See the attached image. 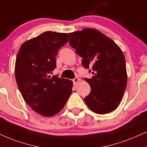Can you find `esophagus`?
<instances>
[{"mask_svg":"<svg viewBox=\"0 0 147 147\" xmlns=\"http://www.w3.org/2000/svg\"><path fill=\"white\" fill-rule=\"evenodd\" d=\"M79 78H78V77H76V78H75V79H72V81H73L74 85H77V83H78V82H79Z\"/></svg>","mask_w":147,"mask_h":147,"instance_id":"esophagus-1","label":"esophagus"}]
</instances>
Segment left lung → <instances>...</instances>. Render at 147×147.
<instances>
[{
  "label": "left lung",
  "mask_w": 147,
  "mask_h": 147,
  "mask_svg": "<svg viewBox=\"0 0 147 147\" xmlns=\"http://www.w3.org/2000/svg\"><path fill=\"white\" fill-rule=\"evenodd\" d=\"M69 44L83 58L82 65L93 77L85 78L91 92L84 98L92 111L105 114L120 104L127 85L126 60L122 51L108 37L95 29L68 34Z\"/></svg>",
  "instance_id": "obj_1"
}]
</instances>
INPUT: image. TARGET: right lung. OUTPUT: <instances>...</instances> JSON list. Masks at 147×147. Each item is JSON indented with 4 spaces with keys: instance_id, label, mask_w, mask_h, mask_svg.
I'll use <instances>...</instances> for the list:
<instances>
[{
    "instance_id": "1",
    "label": "right lung",
    "mask_w": 147,
    "mask_h": 147,
    "mask_svg": "<svg viewBox=\"0 0 147 147\" xmlns=\"http://www.w3.org/2000/svg\"><path fill=\"white\" fill-rule=\"evenodd\" d=\"M64 33L46 31L21 45L15 62V78L25 102L39 114L49 117L61 111L72 93V81L51 77L58 50L68 42Z\"/></svg>"
}]
</instances>
